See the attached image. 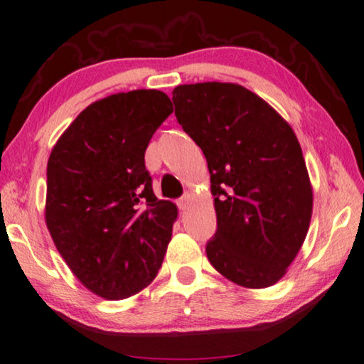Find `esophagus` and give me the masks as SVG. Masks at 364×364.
<instances>
[{
    "label": "esophagus",
    "instance_id": "obj_1",
    "mask_svg": "<svg viewBox=\"0 0 364 364\" xmlns=\"http://www.w3.org/2000/svg\"><path fill=\"white\" fill-rule=\"evenodd\" d=\"M188 201H190V195H188V193H186L183 196H181V198H178V201H177V206L181 208V210H186V206L188 205Z\"/></svg>",
    "mask_w": 364,
    "mask_h": 364
}]
</instances>
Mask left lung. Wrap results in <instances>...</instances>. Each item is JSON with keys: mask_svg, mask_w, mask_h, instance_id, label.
I'll return each instance as SVG.
<instances>
[{"mask_svg": "<svg viewBox=\"0 0 364 364\" xmlns=\"http://www.w3.org/2000/svg\"><path fill=\"white\" fill-rule=\"evenodd\" d=\"M172 101L211 174L218 230L208 259L242 287H269L287 272L311 221L313 190L294 130L237 83L178 85Z\"/></svg>", "mask_w": 364, "mask_h": 364, "instance_id": "1", "label": "left lung"}]
</instances>
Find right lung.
I'll return each instance as SVG.
<instances>
[{
  "mask_svg": "<svg viewBox=\"0 0 364 364\" xmlns=\"http://www.w3.org/2000/svg\"><path fill=\"white\" fill-rule=\"evenodd\" d=\"M172 109L159 90L116 93L83 109L48 159L45 219L74 276L121 300L156 277L177 218L145 168L153 134Z\"/></svg>",
  "mask_w": 364,
  "mask_h": 364,
  "instance_id": "right-lung-1",
  "label": "right lung"
}]
</instances>
